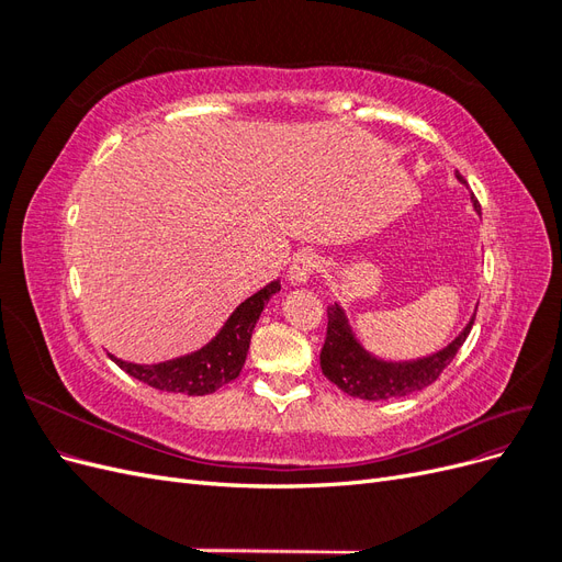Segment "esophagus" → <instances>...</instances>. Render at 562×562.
I'll return each instance as SVG.
<instances>
[{
	"label": "esophagus",
	"mask_w": 562,
	"mask_h": 562,
	"mask_svg": "<svg viewBox=\"0 0 562 562\" xmlns=\"http://www.w3.org/2000/svg\"><path fill=\"white\" fill-rule=\"evenodd\" d=\"M318 265H321V260L314 250H300L291 262V281L295 285L307 283L316 274Z\"/></svg>",
	"instance_id": "obj_1"
}]
</instances>
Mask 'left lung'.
<instances>
[{
	"mask_svg": "<svg viewBox=\"0 0 562 562\" xmlns=\"http://www.w3.org/2000/svg\"><path fill=\"white\" fill-rule=\"evenodd\" d=\"M459 178V173H457ZM473 209L481 213V203L471 194ZM473 318L467 323V328L459 333L448 347L440 351L424 356L417 361H382L378 356L363 349V345L356 339L349 328V321L345 310L339 304H333L328 310V333L326 342L321 349V370L337 389L345 394L363 401H389V398H403L411 396L415 391L429 386L438 380L452 359L457 356L459 347L467 342L471 333Z\"/></svg>",
	"mask_w": 562,
	"mask_h": 562,
	"instance_id": "obj_1",
	"label": "left lung"
}]
</instances>
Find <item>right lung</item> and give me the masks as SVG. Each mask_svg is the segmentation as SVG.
Returning a JSON list of instances; mask_svg holds the SVG:
<instances>
[{
  "mask_svg": "<svg viewBox=\"0 0 562 562\" xmlns=\"http://www.w3.org/2000/svg\"><path fill=\"white\" fill-rule=\"evenodd\" d=\"M281 291V281L267 283L262 291L244 300L234 314L227 318V323L220 333L211 339L206 347L199 351L178 356V359L164 361V363H128L122 359H110L126 370L131 378L140 380L159 391H168V394H187V396H206L213 394L215 389L225 386L227 382L239 378V372L246 363V353L250 347V335L255 323H258L265 304L271 295Z\"/></svg>",
  "mask_w": 562,
  "mask_h": 562,
  "instance_id": "1",
  "label": "right lung"
}]
</instances>
